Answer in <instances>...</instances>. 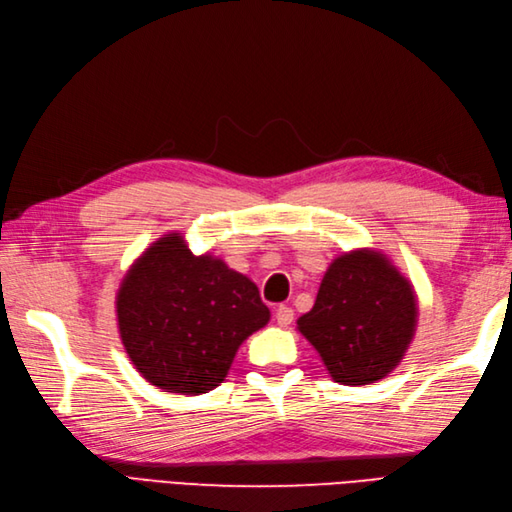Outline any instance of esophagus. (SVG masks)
<instances>
[{
    "mask_svg": "<svg viewBox=\"0 0 512 512\" xmlns=\"http://www.w3.org/2000/svg\"><path fill=\"white\" fill-rule=\"evenodd\" d=\"M293 318H295V314L289 306H278L276 308V323L280 327H289L293 323Z\"/></svg>",
    "mask_w": 512,
    "mask_h": 512,
    "instance_id": "34e87169",
    "label": "esophagus"
}]
</instances>
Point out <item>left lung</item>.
<instances>
[{
  "label": "left lung",
  "instance_id": "left-lung-1",
  "mask_svg": "<svg viewBox=\"0 0 512 512\" xmlns=\"http://www.w3.org/2000/svg\"><path fill=\"white\" fill-rule=\"evenodd\" d=\"M415 323L411 282L380 251L356 249L333 259L297 329L337 384L365 386L401 363Z\"/></svg>",
  "mask_w": 512,
  "mask_h": 512
}]
</instances>
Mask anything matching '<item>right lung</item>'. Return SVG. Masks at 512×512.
<instances>
[{"label": "right lung", "mask_w": 512, "mask_h": 512, "mask_svg": "<svg viewBox=\"0 0 512 512\" xmlns=\"http://www.w3.org/2000/svg\"><path fill=\"white\" fill-rule=\"evenodd\" d=\"M116 312L135 369L151 386L189 396L217 388L240 344L270 320L251 278L208 253L196 257L175 232L132 263Z\"/></svg>", "instance_id": "right-lung-1"}]
</instances>
